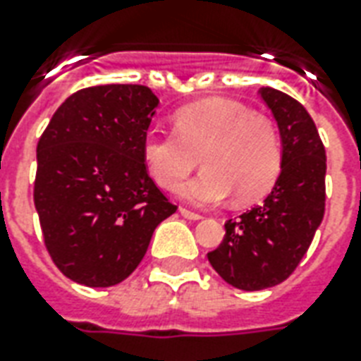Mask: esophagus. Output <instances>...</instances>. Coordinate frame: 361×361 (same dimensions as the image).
<instances>
[{"mask_svg": "<svg viewBox=\"0 0 361 361\" xmlns=\"http://www.w3.org/2000/svg\"><path fill=\"white\" fill-rule=\"evenodd\" d=\"M180 214L189 221H200V219H202V215L195 214V212H189V209H185V208H180Z\"/></svg>", "mask_w": 361, "mask_h": 361, "instance_id": "obj_1", "label": "esophagus"}]
</instances>
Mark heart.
Masks as SVG:
<instances>
[{
	"mask_svg": "<svg viewBox=\"0 0 361 361\" xmlns=\"http://www.w3.org/2000/svg\"><path fill=\"white\" fill-rule=\"evenodd\" d=\"M176 133H147L142 159L159 185L172 189L200 163L204 172L178 187V197L209 208L231 197L251 202L279 178L283 147L275 125L228 99H204L176 110Z\"/></svg>",
	"mask_w": 361,
	"mask_h": 361,
	"instance_id": "b5f03b06",
	"label": "heart"
}]
</instances>
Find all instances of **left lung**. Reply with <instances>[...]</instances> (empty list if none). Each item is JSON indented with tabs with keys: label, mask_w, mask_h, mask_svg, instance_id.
I'll return each instance as SVG.
<instances>
[{
	"label": "left lung",
	"mask_w": 361,
	"mask_h": 361,
	"mask_svg": "<svg viewBox=\"0 0 361 361\" xmlns=\"http://www.w3.org/2000/svg\"><path fill=\"white\" fill-rule=\"evenodd\" d=\"M258 93L279 127V178L262 204L226 221L225 240L208 252L215 271L241 290L279 285L296 269L326 202V152L309 112L279 90L260 87Z\"/></svg>",
	"instance_id": "left-lung-1"
}]
</instances>
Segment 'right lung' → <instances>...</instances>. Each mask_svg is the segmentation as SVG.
I'll list each match as a JSON object with an SVG mask.
<instances>
[{
    "mask_svg": "<svg viewBox=\"0 0 361 361\" xmlns=\"http://www.w3.org/2000/svg\"><path fill=\"white\" fill-rule=\"evenodd\" d=\"M157 106L146 86L86 87L56 110L37 144L33 200L42 236L61 274L78 285L127 279L153 231L176 212L142 159Z\"/></svg>",
    "mask_w": 361,
    "mask_h": 361,
    "instance_id": "add662e5",
    "label": "right lung"
}]
</instances>
